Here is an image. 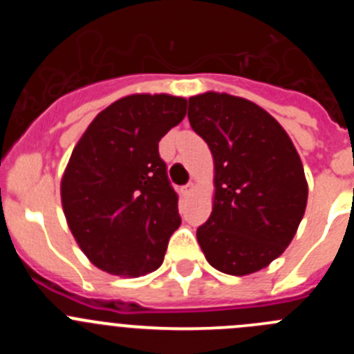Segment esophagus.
<instances>
[{"instance_id":"1","label":"esophagus","mask_w":354,"mask_h":354,"mask_svg":"<svg viewBox=\"0 0 354 354\" xmlns=\"http://www.w3.org/2000/svg\"><path fill=\"white\" fill-rule=\"evenodd\" d=\"M193 189H195V184H193V183H187L186 186H183V195H184V196L192 195Z\"/></svg>"}]
</instances>
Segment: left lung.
<instances>
[{
	"instance_id": "1",
	"label": "left lung",
	"mask_w": 354,
	"mask_h": 354,
	"mask_svg": "<svg viewBox=\"0 0 354 354\" xmlns=\"http://www.w3.org/2000/svg\"><path fill=\"white\" fill-rule=\"evenodd\" d=\"M187 118L214 158V205L196 230L200 248L221 273H255L282 255L305 214L301 159L283 127L241 97H192Z\"/></svg>"
}]
</instances>
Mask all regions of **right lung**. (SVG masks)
I'll return each mask as SVG.
<instances>
[{"label":"right lung","mask_w":354,"mask_h":354,"mask_svg":"<svg viewBox=\"0 0 354 354\" xmlns=\"http://www.w3.org/2000/svg\"><path fill=\"white\" fill-rule=\"evenodd\" d=\"M184 115L183 97H124L93 118L72 150L62 205L72 236L99 270L136 278L162 264L180 216L159 142Z\"/></svg>","instance_id":"add662e5"}]
</instances>
